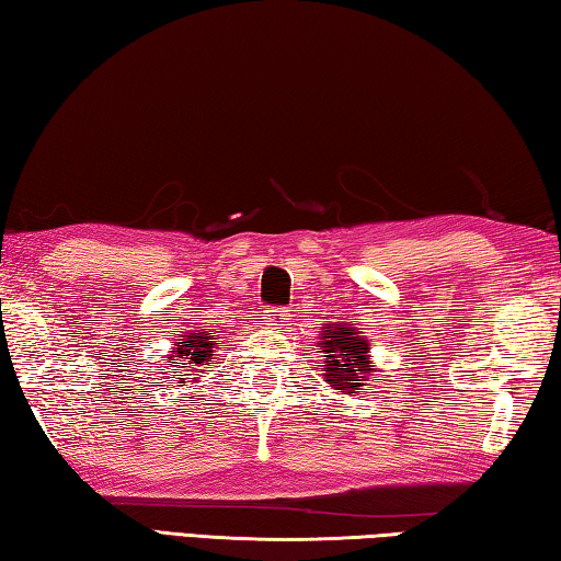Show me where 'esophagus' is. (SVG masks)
Wrapping results in <instances>:
<instances>
[{
  "label": "esophagus",
  "instance_id": "1",
  "mask_svg": "<svg viewBox=\"0 0 561 561\" xmlns=\"http://www.w3.org/2000/svg\"><path fill=\"white\" fill-rule=\"evenodd\" d=\"M288 320H290V313L286 308H268V310H265V316H263V323L271 325V328L288 325Z\"/></svg>",
  "mask_w": 561,
  "mask_h": 561
}]
</instances>
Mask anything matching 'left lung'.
<instances>
[{
  "instance_id": "8db88e82",
  "label": "left lung",
  "mask_w": 561,
  "mask_h": 561,
  "mask_svg": "<svg viewBox=\"0 0 561 561\" xmlns=\"http://www.w3.org/2000/svg\"><path fill=\"white\" fill-rule=\"evenodd\" d=\"M318 353L323 355V378L328 388L343 394H357L378 367L373 365L370 341L355 323H325L320 330Z\"/></svg>"
}]
</instances>
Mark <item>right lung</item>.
<instances>
[{"label": "right lung", "instance_id": "1", "mask_svg": "<svg viewBox=\"0 0 561 561\" xmlns=\"http://www.w3.org/2000/svg\"><path fill=\"white\" fill-rule=\"evenodd\" d=\"M218 345H220V341L214 333H210L208 328L188 330V333L179 335V341L173 343V347L169 351L167 373L163 375H171V373L179 375L176 382H181V385L198 382V378H204V375H198V373H208V370H204V367H208L216 360L214 347H218Z\"/></svg>", "mask_w": 561, "mask_h": 561}]
</instances>
